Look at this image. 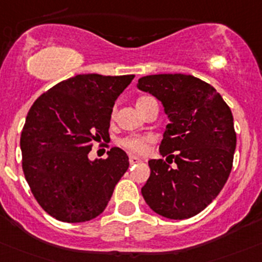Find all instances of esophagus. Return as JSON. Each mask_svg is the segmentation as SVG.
<instances>
[{
    "label": "esophagus",
    "instance_id": "1",
    "mask_svg": "<svg viewBox=\"0 0 262 262\" xmlns=\"http://www.w3.org/2000/svg\"><path fill=\"white\" fill-rule=\"evenodd\" d=\"M128 161H129V164H136V163H139L141 159L139 158V157H136V156H129Z\"/></svg>",
    "mask_w": 262,
    "mask_h": 262
}]
</instances>
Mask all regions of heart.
Returning a JSON list of instances; mask_svg holds the SVG:
<instances>
[{
	"label": "heart",
	"mask_w": 262,
	"mask_h": 262,
	"mask_svg": "<svg viewBox=\"0 0 262 262\" xmlns=\"http://www.w3.org/2000/svg\"><path fill=\"white\" fill-rule=\"evenodd\" d=\"M149 96H143L139 99L138 103L145 100ZM151 141L149 136H126L121 140V145L126 148L127 150L134 151V153H144L148 149V144Z\"/></svg>",
	"instance_id": "1"
}]
</instances>
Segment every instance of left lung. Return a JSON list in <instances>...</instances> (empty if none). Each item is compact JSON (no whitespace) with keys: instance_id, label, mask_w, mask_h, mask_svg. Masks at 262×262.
Returning <instances> with one entry per match:
<instances>
[{"instance_id":"obj_1","label":"left lung","mask_w":262,"mask_h":262,"mask_svg":"<svg viewBox=\"0 0 262 262\" xmlns=\"http://www.w3.org/2000/svg\"><path fill=\"white\" fill-rule=\"evenodd\" d=\"M138 89L163 104L170 123L159 151L171 161H149L150 176L141 194L163 217H193L219 195L230 175L236 145L230 108L211 84L190 74L141 77ZM172 161L177 164L171 167Z\"/></svg>"}]
</instances>
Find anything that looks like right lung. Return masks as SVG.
I'll return each mask as SVG.
<instances>
[{"mask_svg":"<svg viewBox=\"0 0 262 262\" xmlns=\"http://www.w3.org/2000/svg\"><path fill=\"white\" fill-rule=\"evenodd\" d=\"M134 74H78L59 82L31 106L20 136L24 176L38 204L56 220L84 223L105 210L128 157L112 148L90 161L94 141L109 139L114 101Z\"/></svg>","mask_w":262,"mask_h":262,"instance_id":"obj_1","label":"right lung"}]
</instances>
